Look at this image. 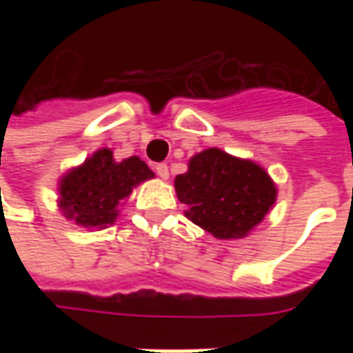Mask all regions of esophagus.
<instances>
[{
    "label": "esophagus",
    "instance_id": "34e87169",
    "mask_svg": "<svg viewBox=\"0 0 353 353\" xmlns=\"http://www.w3.org/2000/svg\"><path fill=\"white\" fill-rule=\"evenodd\" d=\"M155 172H157V176L167 179V176H169V167H167L165 163H159V165H155Z\"/></svg>",
    "mask_w": 353,
    "mask_h": 353
}]
</instances>
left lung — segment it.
Masks as SVG:
<instances>
[{
  "instance_id": "left-lung-1",
  "label": "left lung",
  "mask_w": 353,
  "mask_h": 353,
  "mask_svg": "<svg viewBox=\"0 0 353 353\" xmlns=\"http://www.w3.org/2000/svg\"><path fill=\"white\" fill-rule=\"evenodd\" d=\"M174 186L179 200L188 206L186 218L220 239L248 236L277 196L275 184L259 165L220 149L192 157Z\"/></svg>"
}]
</instances>
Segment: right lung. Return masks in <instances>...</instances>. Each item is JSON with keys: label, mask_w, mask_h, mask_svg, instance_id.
<instances>
[{"label": "right lung", "mask_w": 353, "mask_h": 353, "mask_svg": "<svg viewBox=\"0 0 353 353\" xmlns=\"http://www.w3.org/2000/svg\"><path fill=\"white\" fill-rule=\"evenodd\" d=\"M147 179L153 170L139 157L116 163L110 149H100L61 181V208L78 225L105 228L114 224L117 204Z\"/></svg>", "instance_id": "add662e5"}]
</instances>
